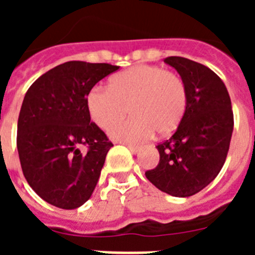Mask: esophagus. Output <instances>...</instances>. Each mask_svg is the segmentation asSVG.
Listing matches in <instances>:
<instances>
[{"label": "esophagus", "instance_id": "obj_1", "mask_svg": "<svg viewBox=\"0 0 255 255\" xmlns=\"http://www.w3.org/2000/svg\"><path fill=\"white\" fill-rule=\"evenodd\" d=\"M126 145H128V148H129L132 153H138V152H140V149H141L140 145H135V144H126Z\"/></svg>", "mask_w": 255, "mask_h": 255}]
</instances>
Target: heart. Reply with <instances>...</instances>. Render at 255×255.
Segmentation results:
<instances>
[{
    "mask_svg": "<svg viewBox=\"0 0 255 255\" xmlns=\"http://www.w3.org/2000/svg\"><path fill=\"white\" fill-rule=\"evenodd\" d=\"M87 107L92 120L105 130L130 111L134 117L114 126L110 135L138 143L154 131L166 135L176 129L188 107V89L177 74L154 65H138L112 76L108 88H92Z\"/></svg>",
    "mask_w": 255,
    "mask_h": 255,
    "instance_id": "1",
    "label": "heart"
}]
</instances>
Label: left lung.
<instances>
[{
	"label": "left lung",
	"instance_id": "8db88e82",
	"mask_svg": "<svg viewBox=\"0 0 255 255\" xmlns=\"http://www.w3.org/2000/svg\"><path fill=\"white\" fill-rule=\"evenodd\" d=\"M188 89V107L176 131L159 143V162L145 172L161 191L185 198L216 179L226 161L234 129L229 92L209 67L189 58H164Z\"/></svg>",
	"mask_w": 255,
	"mask_h": 255
}]
</instances>
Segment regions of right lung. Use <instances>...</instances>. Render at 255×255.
<instances>
[{"mask_svg":"<svg viewBox=\"0 0 255 255\" xmlns=\"http://www.w3.org/2000/svg\"><path fill=\"white\" fill-rule=\"evenodd\" d=\"M116 70L69 61L39 76L24 97L16 136L20 164L30 188L52 206L78 208L96 188L114 144L91 121L87 96Z\"/></svg>","mask_w":255,"mask_h":255,"instance_id":"add662e5","label":"right lung"}]
</instances>
